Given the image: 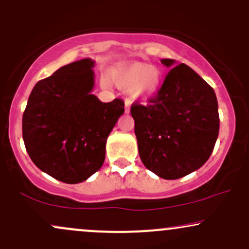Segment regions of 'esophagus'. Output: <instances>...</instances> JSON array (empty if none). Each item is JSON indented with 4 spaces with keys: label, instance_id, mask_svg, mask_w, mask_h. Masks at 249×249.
Returning <instances> with one entry per match:
<instances>
[{
    "label": "esophagus",
    "instance_id": "34e87169",
    "mask_svg": "<svg viewBox=\"0 0 249 249\" xmlns=\"http://www.w3.org/2000/svg\"><path fill=\"white\" fill-rule=\"evenodd\" d=\"M124 108H125V113L130 112V101L129 100L124 101Z\"/></svg>",
    "mask_w": 249,
    "mask_h": 249
}]
</instances>
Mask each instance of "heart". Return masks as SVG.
Instances as JSON below:
<instances>
[{
	"label": "heart",
	"mask_w": 249,
	"mask_h": 249,
	"mask_svg": "<svg viewBox=\"0 0 249 249\" xmlns=\"http://www.w3.org/2000/svg\"><path fill=\"white\" fill-rule=\"evenodd\" d=\"M109 83L140 100H149L160 92L163 83V72L160 67L141 61H124L113 66L102 80L105 87Z\"/></svg>",
	"instance_id": "heart-1"
}]
</instances>
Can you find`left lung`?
I'll return each instance as SVG.
<instances>
[{
	"label": "left lung",
	"instance_id": "left-lung-1",
	"mask_svg": "<svg viewBox=\"0 0 249 249\" xmlns=\"http://www.w3.org/2000/svg\"><path fill=\"white\" fill-rule=\"evenodd\" d=\"M170 69L149 105L134 104L139 154L148 170L178 179L203 166L219 134L218 101L209 84L185 64L162 59Z\"/></svg>",
	"mask_w": 249,
	"mask_h": 249
}]
</instances>
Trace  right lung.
Segmentation results:
<instances>
[{"mask_svg": "<svg viewBox=\"0 0 249 249\" xmlns=\"http://www.w3.org/2000/svg\"><path fill=\"white\" fill-rule=\"evenodd\" d=\"M94 60L73 61L39 80L23 114L25 149L35 165L67 184L86 180L104 164L107 137L124 113L121 99L92 94Z\"/></svg>", "mask_w": 249, "mask_h": 249, "instance_id": "right-lung-1", "label": "right lung"}]
</instances>
